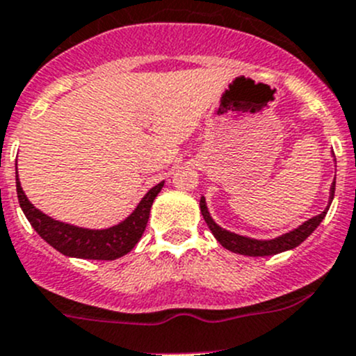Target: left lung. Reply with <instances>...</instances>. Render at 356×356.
Segmentation results:
<instances>
[{
  "label": "left lung",
  "instance_id": "obj_1",
  "mask_svg": "<svg viewBox=\"0 0 356 356\" xmlns=\"http://www.w3.org/2000/svg\"><path fill=\"white\" fill-rule=\"evenodd\" d=\"M334 189H336V179H334L331 186V193H329V204L322 213L308 218L307 222L298 225L296 229H293V231L286 232V234L279 236V238H274V239H253V238H246V236H239L236 234V232L222 229L220 225L215 224L213 218L210 217V211H208L207 201H204L203 196H201L200 200V208L208 229H210L211 234L215 236V239H217L225 250L232 251V253L246 254V257H270V254H277V253H282V251H288V250H293V248L300 246L301 243H303L305 239H307L308 236H310L312 232L321 225V222L324 220L325 213H327L329 207H331L334 200Z\"/></svg>",
  "mask_w": 356,
  "mask_h": 356
}]
</instances>
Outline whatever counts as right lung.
Here are the masks:
<instances>
[{
    "mask_svg": "<svg viewBox=\"0 0 356 356\" xmlns=\"http://www.w3.org/2000/svg\"><path fill=\"white\" fill-rule=\"evenodd\" d=\"M161 188H163V181L149 189L145 198L134 208V211L120 224L108 229H84L55 220L38 210L25 196L19 181V172H17V196H19L20 208L34 231L49 246H53L65 257L88 258V260H115V258L127 254L138 245L146 224H148L153 201L161 191Z\"/></svg>",
    "mask_w": 356,
    "mask_h": 356,
    "instance_id": "1",
    "label": "right lung"
}]
</instances>
